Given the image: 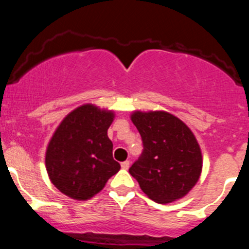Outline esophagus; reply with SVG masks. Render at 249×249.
Segmentation results:
<instances>
[{
	"instance_id": "obj_1",
	"label": "esophagus",
	"mask_w": 249,
	"mask_h": 249,
	"mask_svg": "<svg viewBox=\"0 0 249 249\" xmlns=\"http://www.w3.org/2000/svg\"><path fill=\"white\" fill-rule=\"evenodd\" d=\"M121 166H122L123 170H127V168L130 167V161H128V160H126V161H123L122 164H121Z\"/></svg>"
}]
</instances>
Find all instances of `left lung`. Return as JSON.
Returning a JSON list of instances; mask_svg holds the SVG:
<instances>
[{"label": "left lung", "instance_id": "left-lung-1", "mask_svg": "<svg viewBox=\"0 0 249 249\" xmlns=\"http://www.w3.org/2000/svg\"><path fill=\"white\" fill-rule=\"evenodd\" d=\"M131 121L144 145L128 172L153 201L168 204L184 198L202 171V154L191 128L166 111H133Z\"/></svg>", "mask_w": 249, "mask_h": 249}]
</instances>
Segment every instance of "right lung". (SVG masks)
Masks as SVG:
<instances>
[{"mask_svg": "<svg viewBox=\"0 0 249 249\" xmlns=\"http://www.w3.org/2000/svg\"><path fill=\"white\" fill-rule=\"evenodd\" d=\"M113 119L112 110L83 104L57 126L47 146L45 167L63 194L79 201L91 199L121 170L107 137Z\"/></svg>", "mask_w": 249, "mask_h": 249, "instance_id": "obj_1", "label": "right lung"}]
</instances>
